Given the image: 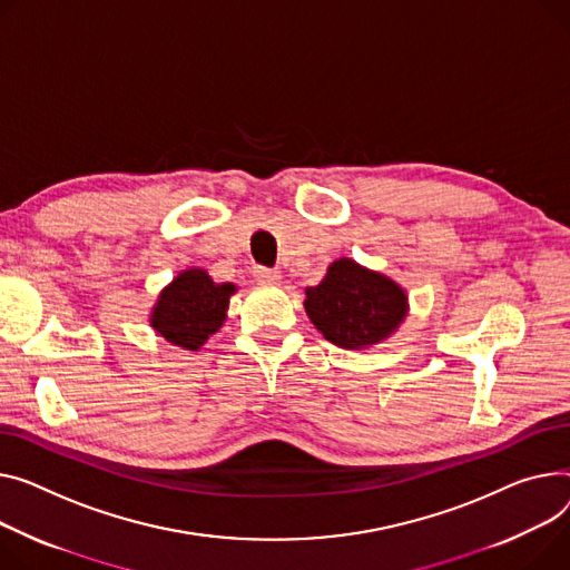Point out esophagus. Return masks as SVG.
Returning <instances> with one entry per match:
<instances>
[{"label": "esophagus", "mask_w": 570, "mask_h": 570, "mask_svg": "<svg viewBox=\"0 0 570 570\" xmlns=\"http://www.w3.org/2000/svg\"><path fill=\"white\" fill-rule=\"evenodd\" d=\"M254 277H256V282H261V284H277V282L282 279V275H279L277 271L263 268V265H258V268H254Z\"/></svg>", "instance_id": "esophagus-1"}]
</instances>
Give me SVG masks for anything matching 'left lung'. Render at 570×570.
<instances>
[{"label": "left lung", "mask_w": 570, "mask_h": 570, "mask_svg": "<svg viewBox=\"0 0 570 570\" xmlns=\"http://www.w3.org/2000/svg\"><path fill=\"white\" fill-rule=\"evenodd\" d=\"M405 293L351 258L334 261L325 279L307 288L305 309L316 330L341 348H364L390 336L405 318Z\"/></svg>", "instance_id": "8db88e82"}]
</instances>
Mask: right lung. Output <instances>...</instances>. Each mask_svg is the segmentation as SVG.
Segmentation results:
<instances>
[{
  "label": "right lung",
  "instance_id": "add662e5",
  "mask_svg": "<svg viewBox=\"0 0 570 570\" xmlns=\"http://www.w3.org/2000/svg\"><path fill=\"white\" fill-rule=\"evenodd\" d=\"M234 291V284H215L204 271H185L160 293L150 325L169 344L197 351L222 327Z\"/></svg>",
  "mask_w": 570,
  "mask_h": 570
}]
</instances>
